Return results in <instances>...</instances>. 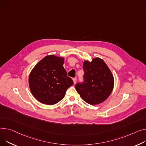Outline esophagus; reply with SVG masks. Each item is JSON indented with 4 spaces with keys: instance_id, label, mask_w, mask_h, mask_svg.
<instances>
[{
    "instance_id": "34e87169",
    "label": "esophagus",
    "mask_w": 146,
    "mask_h": 146,
    "mask_svg": "<svg viewBox=\"0 0 146 146\" xmlns=\"http://www.w3.org/2000/svg\"><path fill=\"white\" fill-rule=\"evenodd\" d=\"M73 83H74V84H75L76 83V82H77V79H76V78H73Z\"/></svg>"
}]
</instances>
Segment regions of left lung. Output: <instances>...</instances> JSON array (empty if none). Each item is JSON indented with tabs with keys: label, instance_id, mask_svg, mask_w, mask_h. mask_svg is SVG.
Instances as JSON below:
<instances>
[{
	"label": "left lung",
	"instance_id": "1",
	"mask_svg": "<svg viewBox=\"0 0 146 146\" xmlns=\"http://www.w3.org/2000/svg\"><path fill=\"white\" fill-rule=\"evenodd\" d=\"M83 83L76 84V90L86 103L98 104L109 98L114 87V77L106 63L100 58L83 62Z\"/></svg>",
	"mask_w": 146,
	"mask_h": 146
}]
</instances>
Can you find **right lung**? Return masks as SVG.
<instances>
[{
    "instance_id": "add662e5",
    "label": "right lung",
    "mask_w": 146,
    "mask_h": 146,
    "mask_svg": "<svg viewBox=\"0 0 146 146\" xmlns=\"http://www.w3.org/2000/svg\"><path fill=\"white\" fill-rule=\"evenodd\" d=\"M64 59L48 55L32 69L29 77L31 93L40 103L47 105L57 103L63 99L67 89L73 84L63 66Z\"/></svg>"
}]
</instances>
